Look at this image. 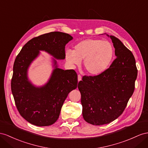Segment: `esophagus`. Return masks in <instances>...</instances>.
<instances>
[{
    "instance_id": "obj_1",
    "label": "esophagus",
    "mask_w": 148,
    "mask_h": 148,
    "mask_svg": "<svg viewBox=\"0 0 148 148\" xmlns=\"http://www.w3.org/2000/svg\"><path fill=\"white\" fill-rule=\"evenodd\" d=\"M77 79H78V81L79 82V81H81V80H82V77H81V75H77Z\"/></svg>"
}]
</instances>
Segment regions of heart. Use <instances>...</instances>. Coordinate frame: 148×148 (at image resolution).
<instances>
[{
    "label": "heart",
    "instance_id": "b5f03b06",
    "mask_svg": "<svg viewBox=\"0 0 148 148\" xmlns=\"http://www.w3.org/2000/svg\"><path fill=\"white\" fill-rule=\"evenodd\" d=\"M114 56V49L108 41L87 39L79 42L74 51H66L67 61L71 66L79 65L84 59L83 65L89 74L103 73L110 65Z\"/></svg>",
    "mask_w": 148,
    "mask_h": 148
}]
</instances>
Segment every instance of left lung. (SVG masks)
I'll return each instance as SVG.
<instances>
[{
	"instance_id": "obj_1",
	"label": "left lung",
	"mask_w": 148,
	"mask_h": 148,
	"mask_svg": "<svg viewBox=\"0 0 148 148\" xmlns=\"http://www.w3.org/2000/svg\"><path fill=\"white\" fill-rule=\"evenodd\" d=\"M107 36L112 40L116 58L103 73L84 75L78 83L82 116L96 126L110 123L121 115L134 92L138 75L131 51L117 37Z\"/></svg>"
}]
</instances>
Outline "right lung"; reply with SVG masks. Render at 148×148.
Listing matches in <instances>:
<instances>
[{
    "mask_svg": "<svg viewBox=\"0 0 148 148\" xmlns=\"http://www.w3.org/2000/svg\"><path fill=\"white\" fill-rule=\"evenodd\" d=\"M73 37L66 33L52 32L28 41L16 57L13 67L11 90L18 112L37 126H47L58 120L64 101L77 86V75L73 69L63 70L53 59L54 69L44 86L36 87L29 81L31 64L44 51L57 59H64L65 46Z\"/></svg>",
    "mask_w": 148,
    "mask_h": 148,
    "instance_id": "add662e5",
    "label": "right lung"
}]
</instances>
